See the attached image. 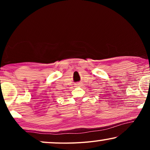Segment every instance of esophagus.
I'll use <instances>...</instances> for the list:
<instances>
[{"mask_svg":"<svg viewBox=\"0 0 150 150\" xmlns=\"http://www.w3.org/2000/svg\"><path fill=\"white\" fill-rule=\"evenodd\" d=\"M80 86H81V83H77L75 84V87H80Z\"/></svg>","mask_w":150,"mask_h":150,"instance_id":"1","label":"esophagus"}]
</instances>
